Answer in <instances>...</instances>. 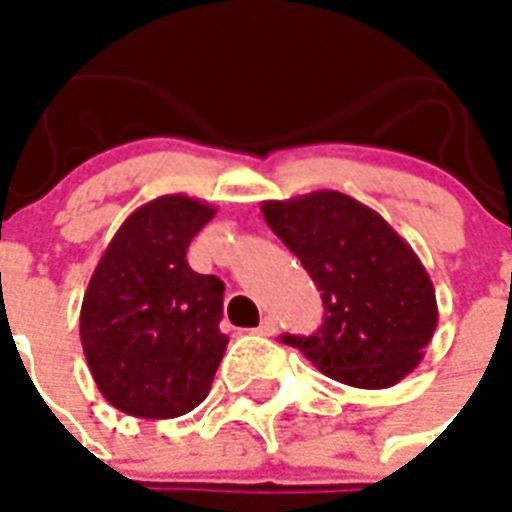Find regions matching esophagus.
Returning <instances> with one entry per match:
<instances>
[{"label":"esophagus","mask_w":512,"mask_h":512,"mask_svg":"<svg viewBox=\"0 0 512 512\" xmlns=\"http://www.w3.org/2000/svg\"><path fill=\"white\" fill-rule=\"evenodd\" d=\"M257 336H274L276 333V320L274 317H263V323L255 328Z\"/></svg>","instance_id":"esophagus-1"}]
</instances>
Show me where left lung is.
Here are the masks:
<instances>
[{
  "label": "left lung",
  "instance_id": "8db88e82",
  "mask_svg": "<svg viewBox=\"0 0 512 512\" xmlns=\"http://www.w3.org/2000/svg\"><path fill=\"white\" fill-rule=\"evenodd\" d=\"M263 217L320 290L325 320L298 347L333 380L352 388H391L418 369L437 328V295L412 246L350 195L317 189L266 200Z\"/></svg>",
  "mask_w": 512,
  "mask_h": 512
}]
</instances>
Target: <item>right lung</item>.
Wrapping results in <instances>:
<instances>
[{"label":"right lung","mask_w":512,"mask_h":512,"mask_svg":"<svg viewBox=\"0 0 512 512\" xmlns=\"http://www.w3.org/2000/svg\"><path fill=\"white\" fill-rule=\"evenodd\" d=\"M217 208L162 195L121 222L81 306V344L97 388L135 418H179L211 391L225 355V285L187 263Z\"/></svg>","instance_id":"add662e5"}]
</instances>
